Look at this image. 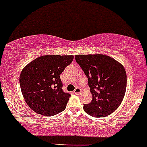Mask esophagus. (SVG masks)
<instances>
[{"instance_id": "34e87169", "label": "esophagus", "mask_w": 147, "mask_h": 147, "mask_svg": "<svg viewBox=\"0 0 147 147\" xmlns=\"http://www.w3.org/2000/svg\"><path fill=\"white\" fill-rule=\"evenodd\" d=\"M81 91H82V89L80 88V87H76L75 91H74V93H75L76 95H80V93H81Z\"/></svg>"}]
</instances>
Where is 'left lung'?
<instances>
[{"label": "left lung", "mask_w": 147, "mask_h": 147, "mask_svg": "<svg viewBox=\"0 0 147 147\" xmlns=\"http://www.w3.org/2000/svg\"><path fill=\"white\" fill-rule=\"evenodd\" d=\"M88 78L92 100L84 105L87 114L104 117L119 107L126 91L127 76L121 63L105 54L75 56Z\"/></svg>", "instance_id": "obj_1"}]
</instances>
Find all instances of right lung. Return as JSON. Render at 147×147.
<instances>
[{
  "label": "right lung",
  "instance_id": "1",
  "mask_svg": "<svg viewBox=\"0 0 147 147\" xmlns=\"http://www.w3.org/2000/svg\"><path fill=\"white\" fill-rule=\"evenodd\" d=\"M73 59L72 55H45L24 67L19 83L24 100L32 110L50 117L65 109L71 96L63 91L60 75Z\"/></svg>",
  "mask_w": 147,
  "mask_h": 147
}]
</instances>
